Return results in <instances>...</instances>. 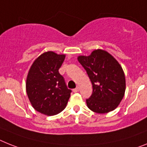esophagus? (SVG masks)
Returning <instances> with one entry per match:
<instances>
[{
    "label": "esophagus",
    "instance_id": "obj_1",
    "mask_svg": "<svg viewBox=\"0 0 147 147\" xmlns=\"http://www.w3.org/2000/svg\"><path fill=\"white\" fill-rule=\"evenodd\" d=\"M78 91H79V87H77L76 88L73 89V92H78Z\"/></svg>",
    "mask_w": 147,
    "mask_h": 147
}]
</instances>
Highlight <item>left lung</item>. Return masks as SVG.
<instances>
[{
	"label": "left lung",
	"mask_w": 147,
	"mask_h": 147,
	"mask_svg": "<svg viewBox=\"0 0 147 147\" xmlns=\"http://www.w3.org/2000/svg\"><path fill=\"white\" fill-rule=\"evenodd\" d=\"M92 85V93L86 99L93 112L105 113L115 109L125 90V74L117 60L104 50L93 51L90 56L78 57Z\"/></svg>",
	"instance_id": "obj_1"
}]
</instances>
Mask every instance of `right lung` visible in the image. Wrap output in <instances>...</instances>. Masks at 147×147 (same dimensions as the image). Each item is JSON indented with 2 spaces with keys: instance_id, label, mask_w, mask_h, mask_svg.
Instances as JSON below:
<instances>
[{
  "instance_id": "obj_1",
  "label": "right lung",
  "mask_w": 147,
  "mask_h": 147,
  "mask_svg": "<svg viewBox=\"0 0 147 147\" xmlns=\"http://www.w3.org/2000/svg\"><path fill=\"white\" fill-rule=\"evenodd\" d=\"M64 55L47 51L32 64L26 81L28 98L36 111L54 116L66 108L71 90L68 89L59 69Z\"/></svg>"
}]
</instances>
